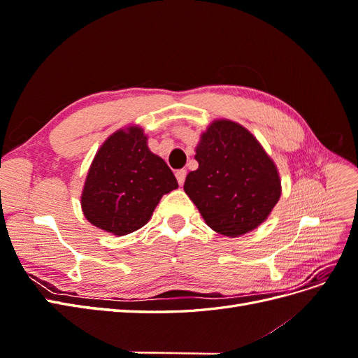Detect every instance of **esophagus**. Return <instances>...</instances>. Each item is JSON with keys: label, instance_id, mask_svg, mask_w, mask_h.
I'll list each match as a JSON object with an SVG mask.
<instances>
[{"label": "esophagus", "instance_id": "1", "mask_svg": "<svg viewBox=\"0 0 358 358\" xmlns=\"http://www.w3.org/2000/svg\"><path fill=\"white\" fill-rule=\"evenodd\" d=\"M185 178H187V170H178L176 171V179L179 182V185H183V182H185Z\"/></svg>", "mask_w": 358, "mask_h": 358}]
</instances>
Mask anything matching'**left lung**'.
<instances>
[{"label":"left lung","mask_w":358,"mask_h":358,"mask_svg":"<svg viewBox=\"0 0 358 358\" xmlns=\"http://www.w3.org/2000/svg\"><path fill=\"white\" fill-rule=\"evenodd\" d=\"M196 159L199 169L188 173L183 189L212 230L237 237L267 220L280 197L279 173L246 128L213 121L200 137Z\"/></svg>","instance_id":"1"}]
</instances>
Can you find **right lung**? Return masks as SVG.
I'll return each instance as SVG.
<instances>
[{
	"label": "right lung",
	"mask_w": 358,
	"mask_h": 358,
	"mask_svg": "<svg viewBox=\"0 0 358 358\" xmlns=\"http://www.w3.org/2000/svg\"><path fill=\"white\" fill-rule=\"evenodd\" d=\"M178 180L166 161L148 148L140 127L117 129L95 154L82 192L85 218L115 236L133 233L150 220Z\"/></svg>",
	"instance_id": "add662e5"
}]
</instances>
